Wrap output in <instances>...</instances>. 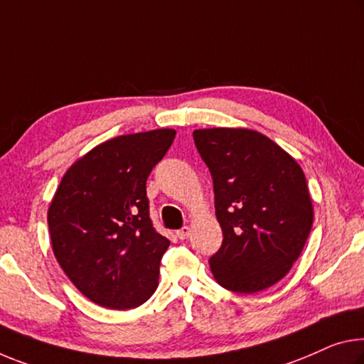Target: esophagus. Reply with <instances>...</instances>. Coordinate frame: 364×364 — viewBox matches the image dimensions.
<instances>
[{"label": "esophagus", "instance_id": "esophagus-1", "mask_svg": "<svg viewBox=\"0 0 364 364\" xmlns=\"http://www.w3.org/2000/svg\"><path fill=\"white\" fill-rule=\"evenodd\" d=\"M189 233H191V228H189V227H183L181 230H178L176 236H178V238H180V240H186L188 236H189Z\"/></svg>", "mask_w": 364, "mask_h": 364}]
</instances>
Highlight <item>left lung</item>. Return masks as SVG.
Instances as JSON below:
<instances>
[{
	"label": "left lung",
	"instance_id": "obj_1",
	"mask_svg": "<svg viewBox=\"0 0 364 364\" xmlns=\"http://www.w3.org/2000/svg\"><path fill=\"white\" fill-rule=\"evenodd\" d=\"M209 166L223 243L210 257L218 285L256 293L275 285L301 255L314 209L298 161L267 136L246 128L193 132Z\"/></svg>",
	"mask_w": 364,
	"mask_h": 364
}]
</instances>
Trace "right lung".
Returning a JSON list of instances; mask_svg holds the SVG:
<instances>
[{
  "instance_id": "right-lung-1",
  "label": "right lung",
  "mask_w": 364,
  "mask_h": 364,
  "mask_svg": "<svg viewBox=\"0 0 364 364\" xmlns=\"http://www.w3.org/2000/svg\"><path fill=\"white\" fill-rule=\"evenodd\" d=\"M175 129L118 136L79 157L48 207L51 247L74 287L109 309L146 303L159 287L170 241L149 218L147 176Z\"/></svg>"
}]
</instances>
